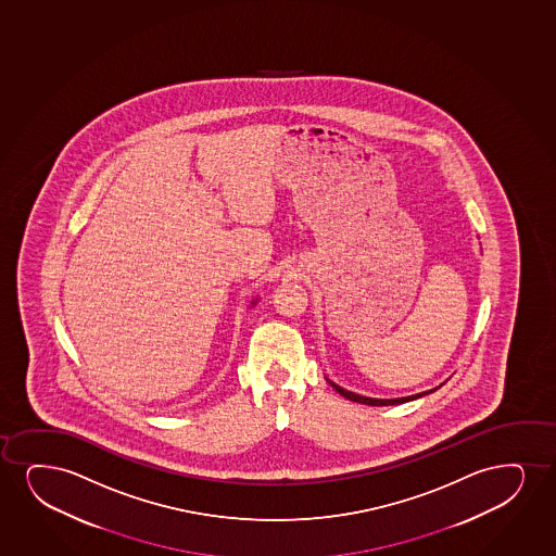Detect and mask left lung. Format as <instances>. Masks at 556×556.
Listing matches in <instances>:
<instances>
[{
	"instance_id": "obj_1",
	"label": "left lung",
	"mask_w": 556,
	"mask_h": 556,
	"mask_svg": "<svg viewBox=\"0 0 556 556\" xmlns=\"http://www.w3.org/2000/svg\"><path fill=\"white\" fill-rule=\"evenodd\" d=\"M331 383L334 389H337L338 393L345 396L348 401L358 402V404H368V406H394V404H404V402L415 401V399H421L425 394L434 393L437 389H430V391H425V393L412 394V396H402V399H368V396H361V394L352 393V391H345L342 387L337 386V383H332L331 380H327Z\"/></svg>"
}]
</instances>
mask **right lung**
Wrapping results in <instances>:
<instances>
[{
    "mask_svg": "<svg viewBox=\"0 0 556 556\" xmlns=\"http://www.w3.org/2000/svg\"><path fill=\"white\" fill-rule=\"evenodd\" d=\"M252 304H255V301H253V303H252Z\"/></svg>",
    "mask_w": 556,
    "mask_h": 556,
    "instance_id": "obj_1",
    "label": "right lung"
}]
</instances>
